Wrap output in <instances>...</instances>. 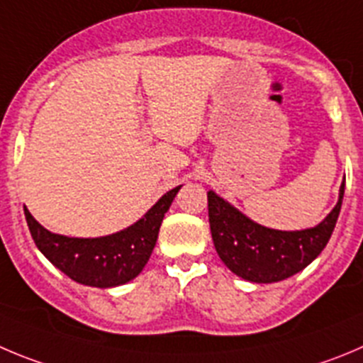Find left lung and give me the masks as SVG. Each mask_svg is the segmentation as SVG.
<instances>
[{
    "label": "left lung",
    "mask_w": 363,
    "mask_h": 363,
    "mask_svg": "<svg viewBox=\"0 0 363 363\" xmlns=\"http://www.w3.org/2000/svg\"><path fill=\"white\" fill-rule=\"evenodd\" d=\"M342 199L344 182L337 206L319 225L303 231H277L252 222L215 191H208L209 228L216 252L242 279L252 283L286 279L306 269L323 252L337 223Z\"/></svg>",
    "instance_id": "obj_1"
}]
</instances>
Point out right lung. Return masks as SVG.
<instances>
[{
    "label": "right lung",
    "mask_w": 363,
    "mask_h": 363,
    "mask_svg": "<svg viewBox=\"0 0 363 363\" xmlns=\"http://www.w3.org/2000/svg\"><path fill=\"white\" fill-rule=\"evenodd\" d=\"M181 186L164 193L130 228L100 238H69L44 229L25 208L26 223L37 249L80 284L113 289L128 283L143 270L157 242L164 213L170 209Z\"/></svg>",
    "instance_id": "1"
}]
</instances>
